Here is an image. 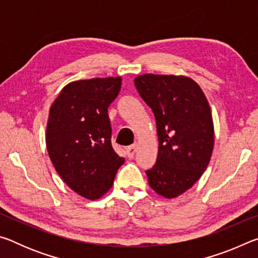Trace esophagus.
Listing matches in <instances>:
<instances>
[{
  "label": "esophagus",
  "mask_w": 258,
  "mask_h": 258,
  "mask_svg": "<svg viewBox=\"0 0 258 258\" xmlns=\"http://www.w3.org/2000/svg\"><path fill=\"white\" fill-rule=\"evenodd\" d=\"M137 149H138V143H133L132 146L126 148V152H127L128 158H133L135 152H137Z\"/></svg>",
  "instance_id": "1"
}]
</instances>
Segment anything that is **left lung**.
I'll return each instance as SVG.
<instances>
[{
    "mask_svg": "<svg viewBox=\"0 0 258 258\" xmlns=\"http://www.w3.org/2000/svg\"><path fill=\"white\" fill-rule=\"evenodd\" d=\"M134 83L154 112L158 135V156L146 172L148 182L158 196L176 198L202 177L211 160V107L202 87L190 77L145 74Z\"/></svg>",
    "mask_w": 258,
    "mask_h": 258,
    "instance_id": "left-lung-1",
    "label": "left lung"
}]
</instances>
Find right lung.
I'll return each instance as SVG.
<instances>
[{
    "label": "right lung",
    "mask_w": 258,
    "mask_h": 258,
    "mask_svg": "<svg viewBox=\"0 0 258 258\" xmlns=\"http://www.w3.org/2000/svg\"><path fill=\"white\" fill-rule=\"evenodd\" d=\"M120 86L119 76L72 82L50 108L45 138L50 159L63 182L89 200L107 194L125 161L111 147L108 116Z\"/></svg>",
    "instance_id": "right-lung-1"
}]
</instances>
